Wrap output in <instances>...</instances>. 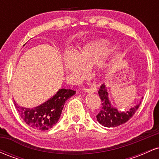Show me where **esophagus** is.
<instances>
[{
	"label": "esophagus",
	"mask_w": 159,
	"mask_h": 159,
	"mask_svg": "<svg viewBox=\"0 0 159 159\" xmlns=\"http://www.w3.org/2000/svg\"><path fill=\"white\" fill-rule=\"evenodd\" d=\"M85 91L87 93H95L97 91V87H96V86H93L92 87H90V88H87L85 89Z\"/></svg>",
	"instance_id": "34e87169"
}]
</instances>
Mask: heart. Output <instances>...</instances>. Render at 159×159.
Listing matches in <instances>:
<instances>
[{
  "label": "heart",
  "mask_w": 159,
  "mask_h": 159,
  "mask_svg": "<svg viewBox=\"0 0 159 159\" xmlns=\"http://www.w3.org/2000/svg\"><path fill=\"white\" fill-rule=\"evenodd\" d=\"M110 52V46L106 41L93 42L86 45L75 54H69L66 57L65 69L75 76L81 77L84 75L85 69L102 63Z\"/></svg>",
  "instance_id": "b5f03b06"
}]
</instances>
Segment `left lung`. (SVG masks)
<instances>
[{
    "instance_id": "obj_1",
    "label": "left lung",
    "mask_w": 159,
    "mask_h": 159,
    "mask_svg": "<svg viewBox=\"0 0 159 159\" xmlns=\"http://www.w3.org/2000/svg\"><path fill=\"white\" fill-rule=\"evenodd\" d=\"M98 93L102 101V109L96 115V119L98 123L105 127H116L126 123L135 114L140 106V104H138L134 107H131L129 111L120 112L117 109L111 106L105 84L101 85Z\"/></svg>"
}]
</instances>
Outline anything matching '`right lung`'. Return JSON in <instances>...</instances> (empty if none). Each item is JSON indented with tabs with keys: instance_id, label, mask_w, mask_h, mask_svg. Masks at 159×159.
Instances as JSON below:
<instances>
[{
	"instance_id": "1",
	"label": "right lung",
	"mask_w": 159,
	"mask_h": 159,
	"mask_svg": "<svg viewBox=\"0 0 159 159\" xmlns=\"http://www.w3.org/2000/svg\"><path fill=\"white\" fill-rule=\"evenodd\" d=\"M75 93L76 91L70 89H60L53 97L37 107L27 108L18 105L16 102L15 106L21 117L29 126L45 131L57 123L66 101Z\"/></svg>"
}]
</instances>
